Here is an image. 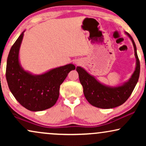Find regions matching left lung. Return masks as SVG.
<instances>
[{
    "mask_svg": "<svg viewBox=\"0 0 146 146\" xmlns=\"http://www.w3.org/2000/svg\"><path fill=\"white\" fill-rule=\"evenodd\" d=\"M125 33L132 41L136 58L135 70L127 82L116 88L106 86L98 82L85 70L81 67H76L80 82L83 87L84 96L88 102L94 106L100 108L109 109L123 104L130 96L138 81L140 72V63L137 56L136 46L131 35L127 33Z\"/></svg>",
    "mask_w": 146,
    "mask_h": 146,
    "instance_id": "obj_1",
    "label": "left lung"
}]
</instances>
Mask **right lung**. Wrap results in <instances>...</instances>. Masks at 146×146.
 <instances>
[{
  "label": "right lung",
  "mask_w": 146,
  "mask_h": 146,
  "mask_svg": "<svg viewBox=\"0 0 146 146\" xmlns=\"http://www.w3.org/2000/svg\"><path fill=\"white\" fill-rule=\"evenodd\" d=\"M23 33L9 52L6 78L10 90L21 105L31 111H42L55 104L59 97L60 86L70 72L76 67L70 64L39 76L32 75L23 70L19 61Z\"/></svg>",
  "instance_id": "obj_1"
}]
</instances>
